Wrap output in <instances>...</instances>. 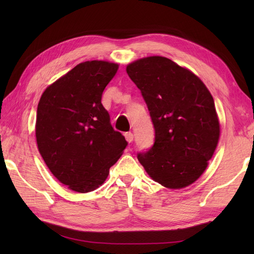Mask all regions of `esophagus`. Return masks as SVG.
Instances as JSON below:
<instances>
[{
    "label": "esophagus",
    "instance_id": "34e87169",
    "mask_svg": "<svg viewBox=\"0 0 254 254\" xmlns=\"http://www.w3.org/2000/svg\"><path fill=\"white\" fill-rule=\"evenodd\" d=\"M133 138H134L133 133H131V132L126 133V139H127V141L128 143H132V142H133Z\"/></svg>",
    "mask_w": 254,
    "mask_h": 254
}]
</instances>
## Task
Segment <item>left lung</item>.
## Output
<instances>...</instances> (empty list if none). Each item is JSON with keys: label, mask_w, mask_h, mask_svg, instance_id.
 <instances>
[{"label": "left lung", "mask_w": 254, "mask_h": 254, "mask_svg": "<svg viewBox=\"0 0 254 254\" xmlns=\"http://www.w3.org/2000/svg\"><path fill=\"white\" fill-rule=\"evenodd\" d=\"M146 102L155 142L137 159L149 177L169 189L196 181L206 169L219 139L212 95L195 74L170 59L147 57L127 66Z\"/></svg>", "instance_id": "8db88e82"}]
</instances>
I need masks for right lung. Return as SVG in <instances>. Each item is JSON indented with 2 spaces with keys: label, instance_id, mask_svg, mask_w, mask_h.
Returning a JSON list of instances; mask_svg holds the SVG:
<instances>
[{
  "label": "right lung",
  "instance_id": "obj_1",
  "mask_svg": "<svg viewBox=\"0 0 254 254\" xmlns=\"http://www.w3.org/2000/svg\"><path fill=\"white\" fill-rule=\"evenodd\" d=\"M118 68L107 61L79 63L41 95L38 149L52 175L69 190L86 193L99 188L127 145L101 104Z\"/></svg>",
  "mask_w": 254,
  "mask_h": 254
}]
</instances>
